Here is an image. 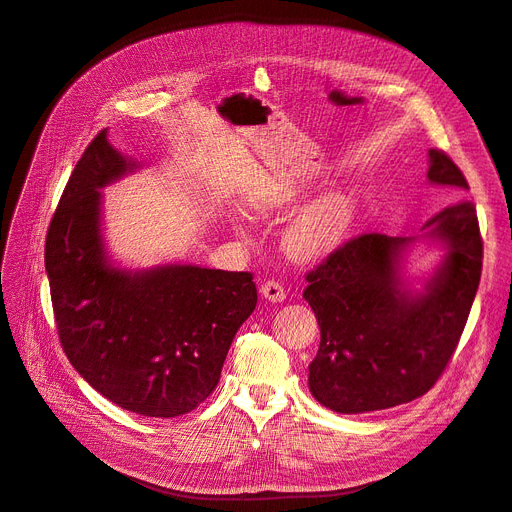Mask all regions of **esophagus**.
<instances>
[{
    "label": "esophagus",
    "mask_w": 512,
    "mask_h": 512,
    "mask_svg": "<svg viewBox=\"0 0 512 512\" xmlns=\"http://www.w3.org/2000/svg\"><path fill=\"white\" fill-rule=\"evenodd\" d=\"M259 291H261V296H264L270 302H283L287 298L285 287L281 283H276V281H264V283H261Z\"/></svg>",
    "instance_id": "obj_1"
}]
</instances>
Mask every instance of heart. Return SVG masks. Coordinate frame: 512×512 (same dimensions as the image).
Wrapping results in <instances>:
<instances>
[{"label": "heart", "instance_id": "obj_1", "mask_svg": "<svg viewBox=\"0 0 512 512\" xmlns=\"http://www.w3.org/2000/svg\"><path fill=\"white\" fill-rule=\"evenodd\" d=\"M289 197L283 193V199ZM354 218V201L345 193H328L302 210L283 233L289 257L313 261L337 248Z\"/></svg>", "mask_w": 512, "mask_h": 512}]
</instances>
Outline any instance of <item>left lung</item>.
Returning <instances> with one entry per match:
<instances>
[{"label":"left lung","instance_id":"left-lung-1","mask_svg":"<svg viewBox=\"0 0 512 512\" xmlns=\"http://www.w3.org/2000/svg\"><path fill=\"white\" fill-rule=\"evenodd\" d=\"M431 184L467 191L461 169L429 150ZM446 246L442 266L422 294L405 289L403 251L416 238L362 233L306 274L302 298L321 330L309 364L313 397L339 414L410 403L440 379L459 345L483 272L476 206L461 199L422 225Z\"/></svg>","mask_w":512,"mask_h":512}]
</instances>
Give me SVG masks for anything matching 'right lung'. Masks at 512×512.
<instances>
[{"label":"right lung","mask_w":512,"mask_h":512,"mask_svg":"<svg viewBox=\"0 0 512 512\" xmlns=\"http://www.w3.org/2000/svg\"><path fill=\"white\" fill-rule=\"evenodd\" d=\"M135 167L100 130L51 218L45 268L72 367L122 410L175 418L216 388L233 337L255 311L257 287L251 272L111 266L98 191Z\"/></svg>","instance_id":"1"}]
</instances>
